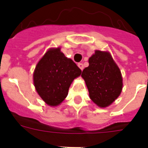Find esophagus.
<instances>
[{
	"mask_svg": "<svg viewBox=\"0 0 148 148\" xmlns=\"http://www.w3.org/2000/svg\"><path fill=\"white\" fill-rule=\"evenodd\" d=\"M77 66H78V67L80 68L82 71V70H83V69H84V65L82 64V62H79V63L77 64Z\"/></svg>",
	"mask_w": 148,
	"mask_h": 148,
	"instance_id": "34e87169",
	"label": "esophagus"
}]
</instances>
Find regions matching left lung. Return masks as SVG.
I'll list each match as a JSON object with an SVG mask.
<instances>
[{"instance_id":"8db88e82","label":"left lung","mask_w":148,"mask_h":148,"mask_svg":"<svg viewBox=\"0 0 148 148\" xmlns=\"http://www.w3.org/2000/svg\"><path fill=\"white\" fill-rule=\"evenodd\" d=\"M90 99L101 108L114 101L122 90L121 71L109 52L96 51L82 71Z\"/></svg>"}]
</instances>
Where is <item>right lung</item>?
<instances>
[{
	"mask_svg": "<svg viewBox=\"0 0 148 148\" xmlns=\"http://www.w3.org/2000/svg\"><path fill=\"white\" fill-rule=\"evenodd\" d=\"M82 71L60 48L51 49L43 55L34 71L37 93L48 106H56L66 97L71 84Z\"/></svg>",
	"mask_w": 148,
	"mask_h": 148,
	"instance_id": "1",
	"label": "right lung"
}]
</instances>
